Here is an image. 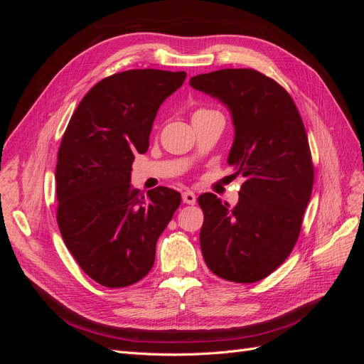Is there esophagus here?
Listing matches in <instances>:
<instances>
[{
    "label": "esophagus",
    "instance_id": "34e87169",
    "mask_svg": "<svg viewBox=\"0 0 364 364\" xmlns=\"http://www.w3.org/2000/svg\"><path fill=\"white\" fill-rule=\"evenodd\" d=\"M182 200H183V203H186V205H194L196 200H197V197H196V194H194L193 191H185V193L182 194Z\"/></svg>",
    "mask_w": 364,
    "mask_h": 364
}]
</instances>
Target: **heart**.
<instances>
[{
    "instance_id": "b5f03b06",
    "label": "heart",
    "mask_w": 364,
    "mask_h": 364,
    "mask_svg": "<svg viewBox=\"0 0 364 364\" xmlns=\"http://www.w3.org/2000/svg\"><path fill=\"white\" fill-rule=\"evenodd\" d=\"M203 111H205V109H199V111H196L194 114H197V112H203Z\"/></svg>"
}]
</instances>
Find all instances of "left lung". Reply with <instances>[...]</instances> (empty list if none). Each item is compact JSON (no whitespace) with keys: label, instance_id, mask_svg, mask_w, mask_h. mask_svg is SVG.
Returning a JSON list of instances; mask_svg holds the SVG:
<instances>
[{"label":"left lung","instance_id":"8db88e82","mask_svg":"<svg viewBox=\"0 0 364 364\" xmlns=\"http://www.w3.org/2000/svg\"><path fill=\"white\" fill-rule=\"evenodd\" d=\"M190 85L228 106L235 129L228 164L246 179L234 208L213 193L197 199L205 217L202 255L226 281H261L290 255L311 197L314 167L302 118L290 94L255 70L199 74Z\"/></svg>","mask_w":364,"mask_h":364}]
</instances>
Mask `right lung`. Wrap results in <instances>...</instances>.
Returning <instances> with one entry per match:
<instances>
[{
  "label": "right lung",
  "mask_w": 364,
  "mask_h": 364,
  "mask_svg": "<svg viewBox=\"0 0 364 364\" xmlns=\"http://www.w3.org/2000/svg\"><path fill=\"white\" fill-rule=\"evenodd\" d=\"M185 71L129 70L94 85L65 130L56 167L58 225L82 270L109 289L127 287L153 267L156 241L181 194L130 185L132 162L146 153L159 106Z\"/></svg>",
  "instance_id": "add662e5"
}]
</instances>
